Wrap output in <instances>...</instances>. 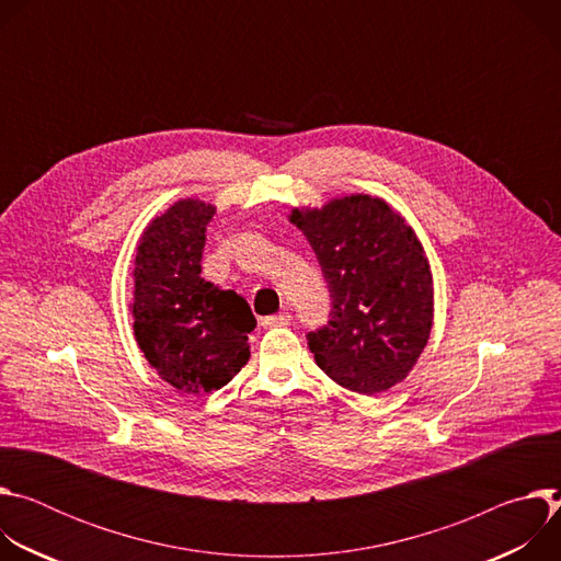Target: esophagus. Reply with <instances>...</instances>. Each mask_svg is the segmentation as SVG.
Here are the masks:
<instances>
[{
	"label": "esophagus",
	"mask_w": 561,
	"mask_h": 561,
	"mask_svg": "<svg viewBox=\"0 0 561 561\" xmlns=\"http://www.w3.org/2000/svg\"><path fill=\"white\" fill-rule=\"evenodd\" d=\"M288 324H290V314H288V312H279V314L262 317V327H264V329H273V327H288Z\"/></svg>",
	"instance_id": "obj_1"
}]
</instances>
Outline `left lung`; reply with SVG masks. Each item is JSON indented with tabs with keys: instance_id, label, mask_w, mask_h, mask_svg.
<instances>
[{
	"instance_id": "1",
	"label": "left lung",
	"mask_w": 561,
	"mask_h": 561,
	"mask_svg": "<svg viewBox=\"0 0 561 561\" xmlns=\"http://www.w3.org/2000/svg\"><path fill=\"white\" fill-rule=\"evenodd\" d=\"M331 293L329 324L308 348L340 386L377 394L402 381L433 327V277L413 228L383 199L351 195L295 208Z\"/></svg>"
}]
</instances>
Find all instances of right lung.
Returning <instances> with one entry per match:
<instances>
[{"instance_id": "obj_1", "label": "right lung", "mask_w": 561, "mask_h": 561, "mask_svg": "<svg viewBox=\"0 0 561 561\" xmlns=\"http://www.w3.org/2000/svg\"><path fill=\"white\" fill-rule=\"evenodd\" d=\"M215 208L182 199L150 221L135 257V340L164 381L182 392L226 386L251 357L257 327L249 301L202 279Z\"/></svg>"}]
</instances>
